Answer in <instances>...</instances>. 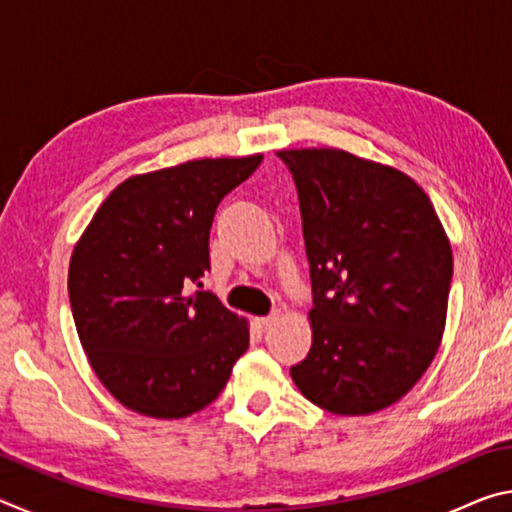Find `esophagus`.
<instances>
[{
    "mask_svg": "<svg viewBox=\"0 0 512 512\" xmlns=\"http://www.w3.org/2000/svg\"><path fill=\"white\" fill-rule=\"evenodd\" d=\"M277 320H280V314H271V316H262V318H257V325L262 327V329H271Z\"/></svg>",
    "mask_w": 512,
    "mask_h": 512,
    "instance_id": "34e87169",
    "label": "esophagus"
}]
</instances>
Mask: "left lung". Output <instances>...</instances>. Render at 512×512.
<instances>
[{"instance_id":"left-lung-1","label":"left lung","mask_w":512,"mask_h":512,"mask_svg":"<svg viewBox=\"0 0 512 512\" xmlns=\"http://www.w3.org/2000/svg\"><path fill=\"white\" fill-rule=\"evenodd\" d=\"M298 187L314 309L291 379L311 404L370 415L418 384L445 332L452 244L424 189L350 151L282 149Z\"/></svg>"}]
</instances>
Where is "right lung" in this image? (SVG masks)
I'll use <instances>...</instances> for the list:
<instances>
[{"instance_id":"1","label":"right lung","mask_w":512,"mask_h":512,"mask_svg":"<svg viewBox=\"0 0 512 512\" xmlns=\"http://www.w3.org/2000/svg\"><path fill=\"white\" fill-rule=\"evenodd\" d=\"M262 158L135 173L74 244L67 289L76 332L94 375L126 409L158 420L198 413L248 350V318L189 287L210 271L216 205Z\"/></svg>"}]
</instances>
